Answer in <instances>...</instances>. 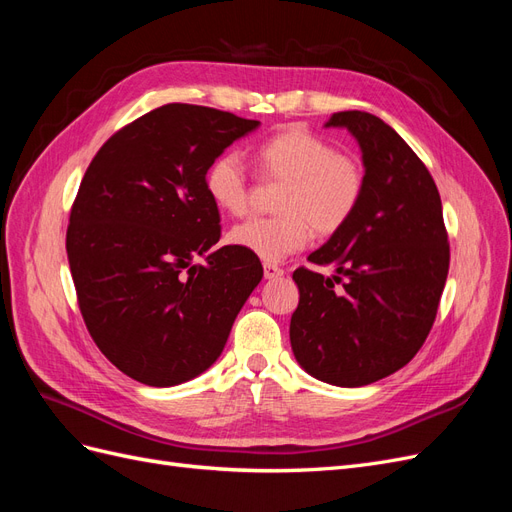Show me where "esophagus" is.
Wrapping results in <instances>:
<instances>
[{
  "instance_id": "esophagus-1",
  "label": "esophagus",
  "mask_w": 512,
  "mask_h": 512,
  "mask_svg": "<svg viewBox=\"0 0 512 512\" xmlns=\"http://www.w3.org/2000/svg\"><path fill=\"white\" fill-rule=\"evenodd\" d=\"M262 269H265V280H277V277L284 275V269L273 265V262H265V267Z\"/></svg>"
}]
</instances>
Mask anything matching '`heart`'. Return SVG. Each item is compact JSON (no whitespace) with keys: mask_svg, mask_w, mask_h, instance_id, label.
Wrapping results in <instances>:
<instances>
[{"mask_svg":"<svg viewBox=\"0 0 512 512\" xmlns=\"http://www.w3.org/2000/svg\"><path fill=\"white\" fill-rule=\"evenodd\" d=\"M260 175L282 183L273 218H250L230 230V243L267 262L303 250L312 228L322 237L342 230L365 194V166L329 138L303 128L277 132L254 149ZM209 198L230 215L250 209L252 179L239 151H224L205 173Z\"/></svg>","mask_w":512,"mask_h":512,"instance_id":"b5f03b06","label":"heart"}]
</instances>
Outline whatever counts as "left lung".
Returning <instances> with one entry per match:
<instances>
[{
  "label": "left lung",
  "mask_w": 512,
  "mask_h": 512,
  "mask_svg": "<svg viewBox=\"0 0 512 512\" xmlns=\"http://www.w3.org/2000/svg\"><path fill=\"white\" fill-rule=\"evenodd\" d=\"M363 151L365 194L350 222L299 267L290 344L299 365L335 386L391 376L421 350L451 262L442 200L427 166L391 126L365 111L333 113Z\"/></svg>",
  "instance_id": "1"
}]
</instances>
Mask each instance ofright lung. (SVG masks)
<instances>
[{
    "label": "right lung",
    "mask_w": 512,
    "mask_h": 512,
    "mask_svg": "<svg viewBox=\"0 0 512 512\" xmlns=\"http://www.w3.org/2000/svg\"><path fill=\"white\" fill-rule=\"evenodd\" d=\"M256 128L218 108L164 104L117 130L85 170L66 232L76 301L100 352L132 380L203 374L262 280L258 256L215 247L220 211L205 188L209 164Z\"/></svg>",
    "instance_id": "add662e5"
}]
</instances>
